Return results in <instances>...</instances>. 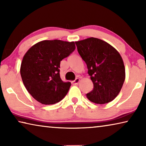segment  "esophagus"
<instances>
[{
    "label": "esophagus",
    "instance_id": "34e87169",
    "mask_svg": "<svg viewBox=\"0 0 146 146\" xmlns=\"http://www.w3.org/2000/svg\"><path fill=\"white\" fill-rule=\"evenodd\" d=\"M80 82V78H76L75 80L73 81V83L74 84H77Z\"/></svg>",
    "mask_w": 146,
    "mask_h": 146
}]
</instances>
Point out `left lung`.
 Wrapping results in <instances>:
<instances>
[{"label":"left lung","instance_id":"obj_1","mask_svg":"<svg viewBox=\"0 0 146 146\" xmlns=\"http://www.w3.org/2000/svg\"><path fill=\"white\" fill-rule=\"evenodd\" d=\"M75 44L93 83V90L86 97L98 104L110 102L120 93L125 78L124 64L119 53L97 38H88Z\"/></svg>","mask_w":146,"mask_h":146}]
</instances>
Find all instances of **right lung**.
Instances as JSON below:
<instances>
[{
  "label": "right lung",
  "instance_id": "1",
  "mask_svg": "<svg viewBox=\"0 0 146 146\" xmlns=\"http://www.w3.org/2000/svg\"><path fill=\"white\" fill-rule=\"evenodd\" d=\"M75 49L74 42L43 40L35 44L24 55L21 75L27 91L42 104L60 102L67 95L71 83L60 76V61Z\"/></svg>",
  "mask_w": 146,
  "mask_h": 146
}]
</instances>
